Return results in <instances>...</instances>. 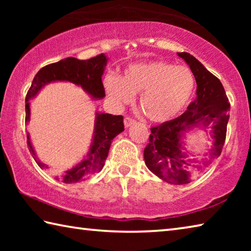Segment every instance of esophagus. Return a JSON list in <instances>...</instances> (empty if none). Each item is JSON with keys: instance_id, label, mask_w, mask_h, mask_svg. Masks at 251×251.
<instances>
[{"instance_id": "34e87169", "label": "esophagus", "mask_w": 251, "mask_h": 251, "mask_svg": "<svg viewBox=\"0 0 251 251\" xmlns=\"http://www.w3.org/2000/svg\"><path fill=\"white\" fill-rule=\"evenodd\" d=\"M124 124H125V127H129L130 125L135 124V120H134V118H131V117L126 116L124 118Z\"/></svg>"}]
</instances>
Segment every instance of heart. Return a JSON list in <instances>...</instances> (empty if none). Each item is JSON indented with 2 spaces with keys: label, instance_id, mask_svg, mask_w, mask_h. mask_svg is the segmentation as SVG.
I'll list each match as a JSON object with an SVG mask.
<instances>
[{
  "label": "heart",
  "instance_id": "1",
  "mask_svg": "<svg viewBox=\"0 0 251 251\" xmlns=\"http://www.w3.org/2000/svg\"><path fill=\"white\" fill-rule=\"evenodd\" d=\"M196 79L187 66L166 61L137 63L125 70L122 78L107 76L105 88L118 104L133 101L141 93L139 107L148 120L156 123L179 116L192 100Z\"/></svg>",
  "mask_w": 251,
  "mask_h": 251
}]
</instances>
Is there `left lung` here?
Listing matches in <instances>:
<instances>
[{"label":"left lung","mask_w":251,"mask_h":251,"mask_svg":"<svg viewBox=\"0 0 251 251\" xmlns=\"http://www.w3.org/2000/svg\"><path fill=\"white\" fill-rule=\"evenodd\" d=\"M189 65L197 83L196 100L187 110L175 120L151 127L150 143L144 150L147 168L160 179L174 185L190 182L202 167L195 165L182 151V136L185 131L197 126L211 125L214 144L210 151L212 157H219L226 139L230 104L220 80L211 74L196 57L189 53H178Z\"/></svg>","instance_id":"left-lung-1"}]
</instances>
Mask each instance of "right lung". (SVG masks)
I'll list each match as a JSON object with an SVG mask.
<instances>
[{
  "label": "right lung",
  "instance_id": "1",
  "mask_svg": "<svg viewBox=\"0 0 251 251\" xmlns=\"http://www.w3.org/2000/svg\"><path fill=\"white\" fill-rule=\"evenodd\" d=\"M107 58L104 54H100L90 59H77L75 57H67L62 61L49 64L37 72L33 78L31 87L25 99V122L29 121V100L33 99L44 85L56 80H67L82 86L83 90L88 93L93 99H103L105 90L101 82V75ZM124 130V121L122 115L96 113L94 136L88 154L85 158L76 165L75 167L64 172L54 174L55 179L61 180L65 184H73L85 180L94 174L101 171L105 160L107 158L108 151L113 139ZM27 146L36 164L43 169L49 168L45 164L41 163L34 151L29 136L27 133Z\"/></svg>",
  "mask_w": 251,
  "mask_h": 251
}]
</instances>
